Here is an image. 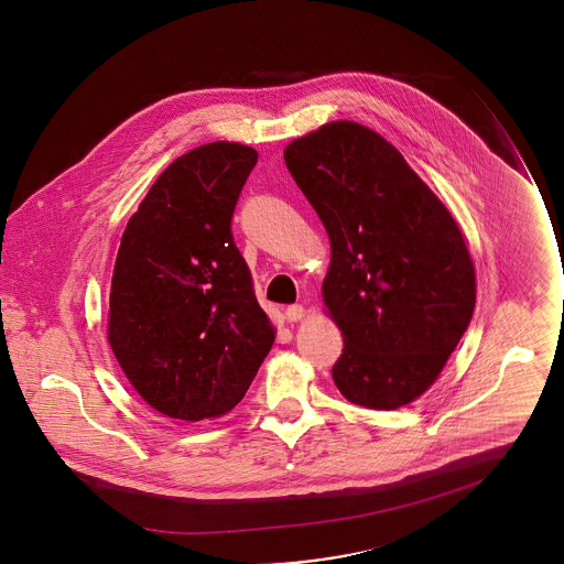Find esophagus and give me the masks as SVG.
I'll use <instances>...</instances> for the list:
<instances>
[{"mask_svg": "<svg viewBox=\"0 0 564 564\" xmlns=\"http://www.w3.org/2000/svg\"><path fill=\"white\" fill-rule=\"evenodd\" d=\"M304 315H306V311H304L302 304H292V306L285 308V317H288L290 323L302 322Z\"/></svg>", "mask_w": 564, "mask_h": 564, "instance_id": "34e87169", "label": "esophagus"}]
</instances>
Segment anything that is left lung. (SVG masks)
I'll return each instance as SVG.
<instances>
[{
    "instance_id": "obj_1",
    "label": "left lung",
    "mask_w": 564,
    "mask_h": 564,
    "mask_svg": "<svg viewBox=\"0 0 564 564\" xmlns=\"http://www.w3.org/2000/svg\"><path fill=\"white\" fill-rule=\"evenodd\" d=\"M285 164L327 230L325 313L350 403L395 410L442 375L471 322L476 269L455 217L384 137L336 120L294 139Z\"/></svg>"
}]
</instances>
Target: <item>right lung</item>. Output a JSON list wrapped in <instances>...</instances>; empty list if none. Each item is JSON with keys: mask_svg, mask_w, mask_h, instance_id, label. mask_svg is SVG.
Returning a JSON list of instances; mask_svg holds the SVG:
<instances>
[{"mask_svg": "<svg viewBox=\"0 0 564 564\" xmlns=\"http://www.w3.org/2000/svg\"><path fill=\"white\" fill-rule=\"evenodd\" d=\"M258 152L214 141L171 162L129 219L108 340L141 400L196 423L241 402L274 343L230 219Z\"/></svg>", "mask_w": 564, "mask_h": 564, "instance_id": "right-lung-1", "label": "right lung"}]
</instances>
